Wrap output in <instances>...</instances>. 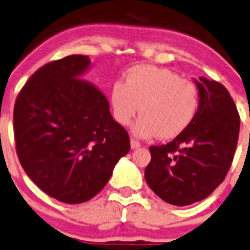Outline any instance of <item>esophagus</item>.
I'll list each match as a JSON object with an SVG mask.
<instances>
[{
	"instance_id": "obj_1",
	"label": "esophagus",
	"mask_w": 250,
	"mask_h": 250,
	"mask_svg": "<svg viewBox=\"0 0 250 250\" xmlns=\"http://www.w3.org/2000/svg\"><path fill=\"white\" fill-rule=\"evenodd\" d=\"M140 146H141V144L139 143L138 140H135V139H130V147H132L133 149L139 148Z\"/></svg>"
}]
</instances>
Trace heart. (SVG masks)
<instances>
[{"label":"heart","mask_w":250,"mask_h":250,"mask_svg":"<svg viewBox=\"0 0 250 250\" xmlns=\"http://www.w3.org/2000/svg\"><path fill=\"white\" fill-rule=\"evenodd\" d=\"M200 102L195 83L154 65L132 68L125 83L116 81L111 87L112 112L120 125H130L140 109L143 116L134 132L141 138L169 140L181 135L195 120Z\"/></svg>","instance_id":"b5f03b06"}]
</instances>
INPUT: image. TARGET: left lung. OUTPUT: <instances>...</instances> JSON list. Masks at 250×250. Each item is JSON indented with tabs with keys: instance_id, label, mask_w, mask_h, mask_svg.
I'll use <instances>...</instances> for the list:
<instances>
[{
	"instance_id": "obj_1",
	"label": "left lung",
	"mask_w": 250,
	"mask_h": 250,
	"mask_svg": "<svg viewBox=\"0 0 250 250\" xmlns=\"http://www.w3.org/2000/svg\"><path fill=\"white\" fill-rule=\"evenodd\" d=\"M198 115L167 145L151 146L145 169L148 187L162 200L187 206L204 200L227 177L240 134V115L220 83L200 78Z\"/></svg>"
}]
</instances>
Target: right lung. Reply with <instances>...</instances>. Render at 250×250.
Returning <instances> with one entry per match:
<instances>
[{"mask_svg":"<svg viewBox=\"0 0 250 250\" xmlns=\"http://www.w3.org/2000/svg\"><path fill=\"white\" fill-rule=\"evenodd\" d=\"M90 63L86 55L46 63L26 81L14 105L21 167L44 193L65 204L97 195L130 149L105 94L81 79Z\"/></svg>","mask_w":250,"mask_h":250,"instance_id":"right-lung-1","label":"right lung"}]
</instances>
